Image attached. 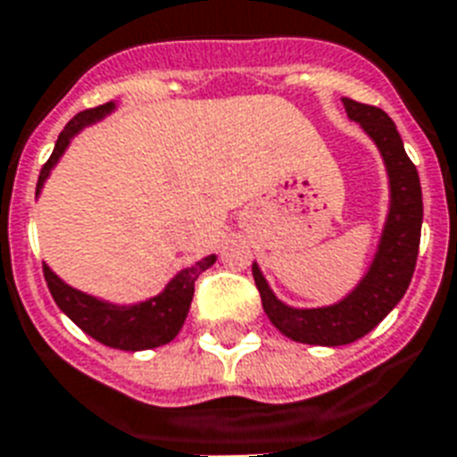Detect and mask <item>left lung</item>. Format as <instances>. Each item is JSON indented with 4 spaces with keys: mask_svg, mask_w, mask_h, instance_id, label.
<instances>
[{
    "mask_svg": "<svg viewBox=\"0 0 457 457\" xmlns=\"http://www.w3.org/2000/svg\"><path fill=\"white\" fill-rule=\"evenodd\" d=\"M342 104L349 120L359 122L385 160L389 177V212L368 271L363 273L359 286L330 306H287L273 295L257 262L252 264V276L269 320L286 337L302 345L342 346L368 335L406 295L418 262L422 188L418 170L406 155L396 125L375 105L359 104L352 98H342Z\"/></svg>",
    "mask_w": 457,
    "mask_h": 457,
    "instance_id": "left-lung-1",
    "label": "left lung"
}]
</instances>
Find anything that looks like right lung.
<instances>
[{"instance_id":"obj_1","label":"right lung","mask_w":457,"mask_h":457,"mask_svg":"<svg viewBox=\"0 0 457 457\" xmlns=\"http://www.w3.org/2000/svg\"><path fill=\"white\" fill-rule=\"evenodd\" d=\"M115 111V104H104L91 111L78 112L75 118L65 125V129L58 134V141L54 145L51 158L42 167L37 179V195L42 193L44 181L49 179L51 170L58 165V160L71 145V141L78 137L84 127L94 125L105 115ZM217 262L214 254L200 259L188 269L174 276L165 286V290L158 292L155 297H148L137 304H112L108 299H101L96 295L82 292L78 287L68 286L61 280L49 266L44 264V278L49 286L51 297L58 304V309L68 316L78 328H82L89 337L112 349L122 352H144V349H155L177 337L181 326H184L188 309H191L193 290L195 280L205 269H210Z\"/></svg>"}]
</instances>
